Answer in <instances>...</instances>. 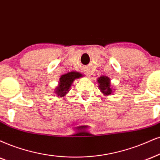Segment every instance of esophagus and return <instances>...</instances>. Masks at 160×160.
<instances>
[{
	"instance_id": "1",
	"label": "esophagus",
	"mask_w": 160,
	"mask_h": 160,
	"mask_svg": "<svg viewBox=\"0 0 160 160\" xmlns=\"http://www.w3.org/2000/svg\"><path fill=\"white\" fill-rule=\"evenodd\" d=\"M85 74L87 75V76H89V75H90V73H89V72H85Z\"/></svg>"
}]
</instances>
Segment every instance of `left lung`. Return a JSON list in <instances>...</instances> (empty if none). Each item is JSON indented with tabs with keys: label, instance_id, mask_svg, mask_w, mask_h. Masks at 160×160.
Listing matches in <instances>:
<instances>
[{
	"label": "left lung",
	"instance_id": "1",
	"mask_svg": "<svg viewBox=\"0 0 160 160\" xmlns=\"http://www.w3.org/2000/svg\"><path fill=\"white\" fill-rule=\"evenodd\" d=\"M97 82L98 83V88L104 96L110 95L113 92V88L110 86V79L108 76H102L98 78Z\"/></svg>",
	"mask_w": 160,
	"mask_h": 160
}]
</instances>
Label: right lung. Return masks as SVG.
<instances>
[{
	"instance_id": "1",
	"label": "right lung",
	"mask_w": 160,
	"mask_h": 160,
	"mask_svg": "<svg viewBox=\"0 0 160 160\" xmlns=\"http://www.w3.org/2000/svg\"><path fill=\"white\" fill-rule=\"evenodd\" d=\"M82 76V74L78 72H70L63 75L60 78L58 87L56 88V93L58 97H64L70 90V86L76 78H78Z\"/></svg>"
}]
</instances>
